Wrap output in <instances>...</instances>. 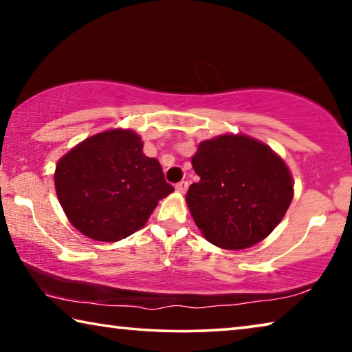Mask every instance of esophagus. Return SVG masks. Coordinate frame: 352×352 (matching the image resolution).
<instances>
[{"instance_id": "1", "label": "esophagus", "mask_w": 352, "mask_h": 352, "mask_svg": "<svg viewBox=\"0 0 352 352\" xmlns=\"http://www.w3.org/2000/svg\"><path fill=\"white\" fill-rule=\"evenodd\" d=\"M175 189L178 190V192H186V189H188V182L186 180H182L180 183H177L175 184Z\"/></svg>"}]
</instances>
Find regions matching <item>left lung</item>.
<instances>
[{"label": "left lung", "mask_w": 352, "mask_h": 352, "mask_svg": "<svg viewBox=\"0 0 352 352\" xmlns=\"http://www.w3.org/2000/svg\"><path fill=\"white\" fill-rule=\"evenodd\" d=\"M192 168L200 180L188 189L189 211L206 239L220 248H248L264 239L294 197L285 163L245 135L204 141Z\"/></svg>", "instance_id": "left-lung-1"}]
</instances>
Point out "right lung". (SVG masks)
<instances>
[{
	"instance_id": "1",
	"label": "right lung",
	"mask_w": 352,
	"mask_h": 352,
	"mask_svg": "<svg viewBox=\"0 0 352 352\" xmlns=\"http://www.w3.org/2000/svg\"><path fill=\"white\" fill-rule=\"evenodd\" d=\"M57 197L82 234L116 242L144 226L158 200L174 188L155 158L142 153L132 130H110L87 138L58 160Z\"/></svg>"
}]
</instances>
